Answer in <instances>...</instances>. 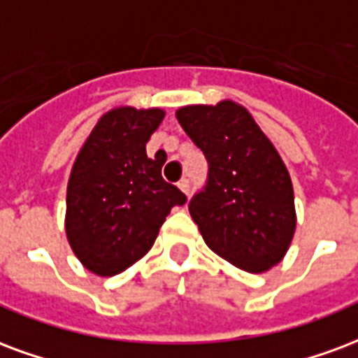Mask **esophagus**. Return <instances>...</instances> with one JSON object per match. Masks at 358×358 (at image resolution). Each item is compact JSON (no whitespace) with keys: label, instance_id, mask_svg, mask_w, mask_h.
I'll use <instances>...</instances> for the list:
<instances>
[{"label":"esophagus","instance_id":"34e87169","mask_svg":"<svg viewBox=\"0 0 358 358\" xmlns=\"http://www.w3.org/2000/svg\"><path fill=\"white\" fill-rule=\"evenodd\" d=\"M178 187H180V192L186 193V195H187V193H189V180H187V178H182V180H180V182H178Z\"/></svg>","mask_w":358,"mask_h":358}]
</instances>
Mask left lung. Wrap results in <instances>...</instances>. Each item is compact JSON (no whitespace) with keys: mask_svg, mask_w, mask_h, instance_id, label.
Listing matches in <instances>:
<instances>
[{"mask_svg":"<svg viewBox=\"0 0 358 358\" xmlns=\"http://www.w3.org/2000/svg\"><path fill=\"white\" fill-rule=\"evenodd\" d=\"M176 119L208 161L205 192L189 201L206 246L248 273L277 266L292 243L296 206L273 142L233 100L182 106Z\"/></svg>","mask_w":358,"mask_h":358,"instance_id":"obj_1","label":"left lung"}]
</instances>
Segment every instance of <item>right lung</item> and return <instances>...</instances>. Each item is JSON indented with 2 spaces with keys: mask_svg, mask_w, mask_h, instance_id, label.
Wrapping results in <instances>:
<instances>
[{
  "mask_svg": "<svg viewBox=\"0 0 358 358\" xmlns=\"http://www.w3.org/2000/svg\"><path fill=\"white\" fill-rule=\"evenodd\" d=\"M165 110L117 106L92 127L71 166L66 237L85 269L113 277L150 252L172 206L186 195L166 184L145 144Z\"/></svg>",
  "mask_w": 358,
  "mask_h": 358,
  "instance_id": "add662e5",
  "label": "right lung"
}]
</instances>
